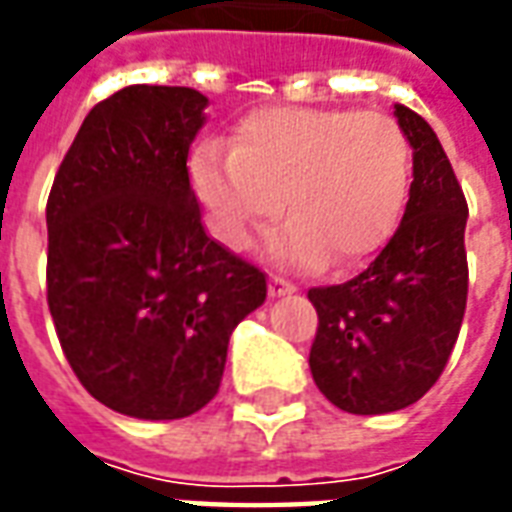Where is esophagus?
Masks as SVG:
<instances>
[{
  "mask_svg": "<svg viewBox=\"0 0 512 512\" xmlns=\"http://www.w3.org/2000/svg\"><path fill=\"white\" fill-rule=\"evenodd\" d=\"M293 290H296V285H290L288 279H282V277L268 279V296H271V299H277V296H288V293H293Z\"/></svg>",
  "mask_w": 512,
  "mask_h": 512,
  "instance_id": "obj_1",
  "label": "esophagus"
}]
</instances>
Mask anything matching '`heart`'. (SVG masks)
I'll use <instances>...</instances> for the list:
<instances>
[{
    "label": "heart",
    "mask_w": 512,
    "mask_h": 512,
    "mask_svg": "<svg viewBox=\"0 0 512 512\" xmlns=\"http://www.w3.org/2000/svg\"><path fill=\"white\" fill-rule=\"evenodd\" d=\"M216 233L235 252L277 222L274 255L296 268H351L392 238L411 183V145L392 117L356 109L274 106L246 115L230 153L205 147L191 164Z\"/></svg>",
    "instance_id": "obj_1"
}]
</instances>
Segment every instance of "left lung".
Returning a JSON list of instances; mask_svg holds the SVG:
<instances>
[{"instance_id": "8db88e82", "label": "left lung", "mask_w": 512, "mask_h": 512, "mask_svg": "<svg viewBox=\"0 0 512 512\" xmlns=\"http://www.w3.org/2000/svg\"><path fill=\"white\" fill-rule=\"evenodd\" d=\"M414 158L406 213L381 255L343 285L312 288L318 334L310 370L326 400L348 414H389L436 384L461 332L466 197L433 128L395 104Z\"/></svg>"}]
</instances>
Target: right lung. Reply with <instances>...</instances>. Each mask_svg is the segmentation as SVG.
Segmentation results:
<instances>
[{
	"label": "right lung",
	"instance_id": "add662e5",
	"mask_svg": "<svg viewBox=\"0 0 512 512\" xmlns=\"http://www.w3.org/2000/svg\"><path fill=\"white\" fill-rule=\"evenodd\" d=\"M208 98L131 84L90 109L46 205L49 310L82 386L117 414L180 419L219 392L266 274L208 238L189 147Z\"/></svg>",
	"mask_w": 512,
	"mask_h": 512
}]
</instances>
